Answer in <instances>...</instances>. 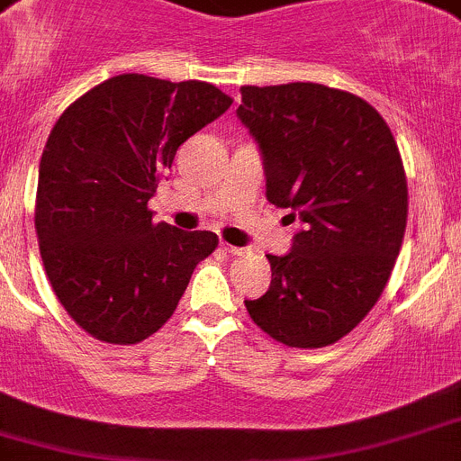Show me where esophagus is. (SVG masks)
<instances>
[{
  "instance_id": "34e87169",
  "label": "esophagus",
  "mask_w": 461,
  "mask_h": 461,
  "mask_svg": "<svg viewBox=\"0 0 461 461\" xmlns=\"http://www.w3.org/2000/svg\"><path fill=\"white\" fill-rule=\"evenodd\" d=\"M221 249L228 253V256H242V253H247V249L233 247V244H228V242H221Z\"/></svg>"
}]
</instances>
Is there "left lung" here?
<instances>
[{"mask_svg": "<svg viewBox=\"0 0 461 461\" xmlns=\"http://www.w3.org/2000/svg\"><path fill=\"white\" fill-rule=\"evenodd\" d=\"M238 118L258 143L267 201L302 221L272 283L244 299L265 333L327 348L377 303L407 228V178L386 121L366 100L313 82L242 86Z\"/></svg>", "mask_w": 461, "mask_h": 461, "instance_id": "obj_1", "label": "left lung"}]
</instances>
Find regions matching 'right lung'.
I'll use <instances>...</instances> for the list:
<instances>
[{"label": "right lung", "mask_w": 461, "mask_h": 461, "mask_svg": "<svg viewBox=\"0 0 461 461\" xmlns=\"http://www.w3.org/2000/svg\"><path fill=\"white\" fill-rule=\"evenodd\" d=\"M230 104L208 82L130 73L59 116L38 168V247L54 294L93 338L141 343L217 249L210 230L155 223L148 201L176 150Z\"/></svg>", "instance_id": "right-lung-1"}]
</instances>
